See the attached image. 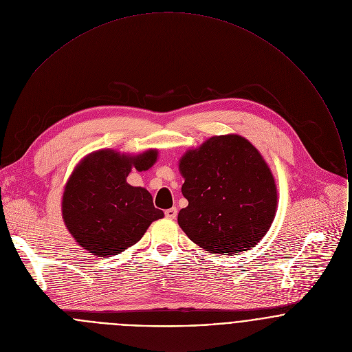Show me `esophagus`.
Instances as JSON below:
<instances>
[{"label": "esophagus", "mask_w": 352, "mask_h": 352, "mask_svg": "<svg viewBox=\"0 0 352 352\" xmlns=\"http://www.w3.org/2000/svg\"><path fill=\"white\" fill-rule=\"evenodd\" d=\"M165 217L168 219H175L177 217V208L176 207H172V208H168L165 210Z\"/></svg>", "instance_id": "esophagus-1"}]
</instances>
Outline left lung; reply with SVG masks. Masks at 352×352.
I'll list each match as a JSON object with an SVG mask.
<instances>
[{"instance_id":"1","label":"left lung","mask_w":352,"mask_h":352,"mask_svg":"<svg viewBox=\"0 0 352 352\" xmlns=\"http://www.w3.org/2000/svg\"><path fill=\"white\" fill-rule=\"evenodd\" d=\"M188 206L180 228L201 248L236 254L254 247L276 211V187L256 148L240 135H219L180 160Z\"/></svg>"}]
</instances>
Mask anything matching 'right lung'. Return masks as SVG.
Here are the masks:
<instances>
[{"label":"right lung","instance_id":"add662e5","mask_svg":"<svg viewBox=\"0 0 352 352\" xmlns=\"http://www.w3.org/2000/svg\"><path fill=\"white\" fill-rule=\"evenodd\" d=\"M155 160V151L138 157L99 151L76 168L63 192L62 214L84 250L108 258L138 243L151 222L164 217L148 190L126 183L133 166L146 170Z\"/></svg>","mask_w":352,"mask_h":352}]
</instances>
